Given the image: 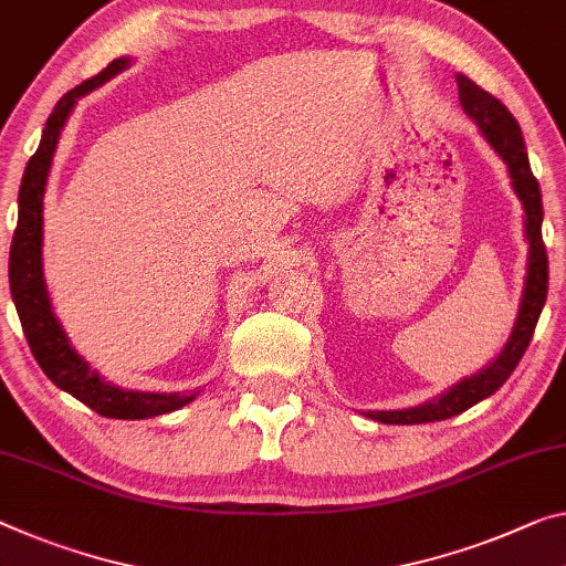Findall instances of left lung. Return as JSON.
Here are the masks:
<instances>
[{
    "label": "left lung",
    "mask_w": 566,
    "mask_h": 566,
    "mask_svg": "<svg viewBox=\"0 0 566 566\" xmlns=\"http://www.w3.org/2000/svg\"><path fill=\"white\" fill-rule=\"evenodd\" d=\"M458 95L460 106L471 116L478 126H481L483 136L503 161H506L511 181H514V192L524 202L526 212V240H528V275L524 285V298H521L518 318L511 334L506 349L501 352L489 369H483L475 377L460 381L448 395H442L434 402L422 407H412V410H397V412H369L377 422L387 424H420V422H434L448 420L465 412L468 407L481 402V399L491 397L503 381H506L514 369L518 367L521 356L526 354L528 344H532L536 321L542 316V308L546 303V289H549V258H546V245L542 238V189L532 174V164L526 156V144L521 136V128L516 118L503 103L475 85L471 77L458 75Z\"/></svg>",
    "instance_id": "1"
}]
</instances>
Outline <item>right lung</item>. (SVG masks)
<instances>
[{
	"mask_svg": "<svg viewBox=\"0 0 566 566\" xmlns=\"http://www.w3.org/2000/svg\"><path fill=\"white\" fill-rule=\"evenodd\" d=\"M128 67L126 57L113 60L98 75L67 91L57 101L55 111L50 113L45 132L38 151L32 154L24 169L20 187V217H17V230L10 248V291L12 301L20 313L22 332L28 336L30 352L38 359L40 369L52 379V385L65 389L67 395L81 399L103 417L113 420H144V417L167 415L192 402L195 395H149V392H126V389L113 387L103 381L98 374L91 371L60 328L57 318L52 316L45 281H42V195H45V181L52 164V154L57 149V138L63 132L67 116H71L77 98L108 77Z\"/></svg>",
	"mask_w": 566,
	"mask_h": 566,
	"instance_id": "add662e5",
	"label": "right lung"
}]
</instances>
